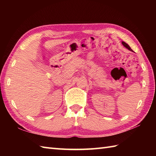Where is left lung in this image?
I'll list each match as a JSON object with an SVG mask.
<instances>
[{"label": "left lung", "mask_w": 156, "mask_h": 156, "mask_svg": "<svg viewBox=\"0 0 156 156\" xmlns=\"http://www.w3.org/2000/svg\"><path fill=\"white\" fill-rule=\"evenodd\" d=\"M122 45H123L125 46V47L126 48H127V49H129V50H130V51H133V50H132V49H131V48H130V47H129V45H128L127 44H126V43H125V42H124V41H122Z\"/></svg>", "instance_id": "obj_1"}]
</instances>
